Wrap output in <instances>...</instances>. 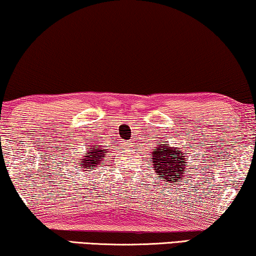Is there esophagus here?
<instances>
[{"mask_svg":"<svg viewBox=\"0 0 256 256\" xmlns=\"http://www.w3.org/2000/svg\"><path fill=\"white\" fill-rule=\"evenodd\" d=\"M128 146H130V144H128Z\"/></svg>","mask_w":256,"mask_h":256,"instance_id":"1","label":"esophagus"}]
</instances>
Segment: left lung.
<instances>
[{
    "label": "left lung",
    "instance_id": "obj_1",
    "mask_svg": "<svg viewBox=\"0 0 256 256\" xmlns=\"http://www.w3.org/2000/svg\"><path fill=\"white\" fill-rule=\"evenodd\" d=\"M152 157L154 166L160 177H163L166 182L180 180L182 174L185 172V156L178 148L158 143Z\"/></svg>",
    "mask_w": 256,
    "mask_h": 256
}]
</instances>
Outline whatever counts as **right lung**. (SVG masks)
<instances>
[{
	"mask_svg": "<svg viewBox=\"0 0 256 256\" xmlns=\"http://www.w3.org/2000/svg\"><path fill=\"white\" fill-rule=\"evenodd\" d=\"M88 152H86V156H84L82 160V169H86L85 171H92L96 166H99L101 160L104 155V149L102 148H92V146H88Z\"/></svg>",
	"mask_w": 256,
	"mask_h": 256,
	"instance_id": "1",
	"label": "right lung"
}]
</instances>
